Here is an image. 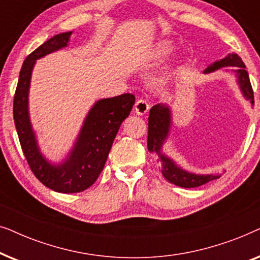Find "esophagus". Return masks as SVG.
<instances>
[{
  "label": "esophagus",
  "mask_w": 260,
  "mask_h": 260,
  "mask_svg": "<svg viewBox=\"0 0 260 260\" xmlns=\"http://www.w3.org/2000/svg\"><path fill=\"white\" fill-rule=\"evenodd\" d=\"M134 110L137 115H140V116L145 115V113L149 111V104L144 101V99L140 98V99H137L136 103H135Z\"/></svg>",
  "instance_id": "34e87169"
}]
</instances>
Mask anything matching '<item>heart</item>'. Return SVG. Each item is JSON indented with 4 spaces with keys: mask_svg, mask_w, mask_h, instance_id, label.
Returning a JSON list of instances; mask_svg holds the SVG:
<instances>
[{
    "mask_svg": "<svg viewBox=\"0 0 260 260\" xmlns=\"http://www.w3.org/2000/svg\"><path fill=\"white\" fill-rule=\"evenodd\" d=\"M170 51H172V45H170V42L161 41L155 46L154 49H152V55L156 56V58H162V56L169 54Z\"/></svg>",
    "mask_w": 260,
    "mask_h": 260,
    "instance_id": "b5f03b06",
    "label": "heart"
}]
</instances>
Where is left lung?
Instances as JSON below:
<instances>
[{"label":"left lung","mask_w":260,"mask_h":260,"mask_svg":"<svg viewBox=\"0 0 260 260\" xmlns=\"http://www.w3.org/2000/svg\"><path fill=\"white\" fill-rule=\"evenodd\" d=\"M226 66H236L237 70L234 71L237 74L238 84L240 90L243 92L244 97L254 104V95L252 90L250 77L247 71L245 70L243 60L238 54H229L219 61H215L213 65L208 66L204 71V73H211L214 71ZM170 124H172V113L170 109L167 105L157 104L150 109L148 118V150L150 152H156L159 156V165H161V172L165 179L170 183L176 184L183 188H195L202 184L209 182V181L219 179L220 175H197V174L188 173L186 170L177 167L169 157L163 155L161 152L162 145L165 143L169 134Z\"/></svg>","instance_id":"left-lung-1"}]
</instances>
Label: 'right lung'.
<instances>
[{
  "instance_id": "right-lung-1",
  "label": "right lung",
  "mask_w": 260,
  "mask_h": 260,
  "mask_svg": "<svg viewBox=\"0 0 260 260\" xmlns=\"http://www.w3.org/2000/svg\"><path fill=\"white\" fill-rule=\"evenodd\" d=\"M72 31L61 33L44 42L24 59L14 95L13 115L17 136L28 166L46 187L59 193H79L98 179L108 159L120 124L129 116L135 95L124 93L101 99L90 110L69 157L61 165H51L39 150L28 113V91L31 71L38 59L66 47Z\"/></svg>"
}]
</instances>
